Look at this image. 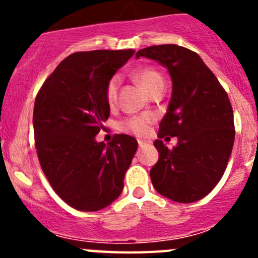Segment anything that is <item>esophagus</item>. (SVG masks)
Returning a JSON list of instances; mask_svg holds the SVG:
<instances>
[{"label":"esophagus","mask_w":258,"mask_h":258,"mask_svg":"<svg viewBox=\"0 0 258 258\" xmlns=\"http://www.w3.org/2000/svg\"><path fill=\"white\" fill-rule=\"evenodd\" d=\"M149 143H150V141H146V140H138V146H140V147H143V146L149 145Z\"/></svg>","instance_id":"34e87169"}]
</instances>
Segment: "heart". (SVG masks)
<instances>
[{
    "instance_id": "heart-1",
    "label": "heart",
    "mask_w": 258,
    "mask_h": 258,
    "mask_svg": "<svg viewBox=\"0 0 258 258\" xmlns=\"http://www.w3.org/2000/svg\"><path fill=\"white\" fill-rule=\"evenodd\" d=\"M136 79L149 93L154 92L155 89L160 88V86H165V80H164L163 75L152 67L140 68L136 72ZM118 86H120V77L118 76H112L108 80L106 90H104V97H106V102L109 106H113L116 103ZM151 116L149 115L133 116V117L124 118L122 121H120L118 127L121 131L133 133L136 136H145L149 131V125L151 124Z\"/></svg>"
}]
</instances>
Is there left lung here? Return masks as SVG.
Returning <instances> with one entry per match:
<instances>
[{"mask_svg": "<svg viewBox=\"0 0 258 258\" xmlns=\"http://www.w3.org/2000/svg\"><path fill=\"white\" fill-rule=\"evenodd\" d=\"M140 56L157 60L169 71L173 92L159 137L178 138L173 149L161 140L154 142L159 160L150 170L151 182L157 192L173 202H197L222 178L232 151L235 127L227 93L190 49L154 45L140 50Z\"/></svg>", "mask_w": 258, "mask_h": 258, "instance_id": "1", "label": "left lung"}]
</instances>
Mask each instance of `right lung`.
Wrapping results in <instances>:
<instances>
[{
  "instance_id": "obj_1",
  "label": "right lung",
  "mask_w": 258,
  "mask_h": 258,
  "mask_svg": "<svg viewBox=\"0 0 258 258\" xmlns=\"http://www.w3.org/2000/svg\"><path fill=\"white\" fill-rule=\"evenodd\" d=\"M134 50L79 51L59 63L38 90L33 108L35 146L52 190L77 211L95 212L117 199L138 143L116 134L95 136L109 116L104 90Z\"/></svg>"
}]
</instances>
